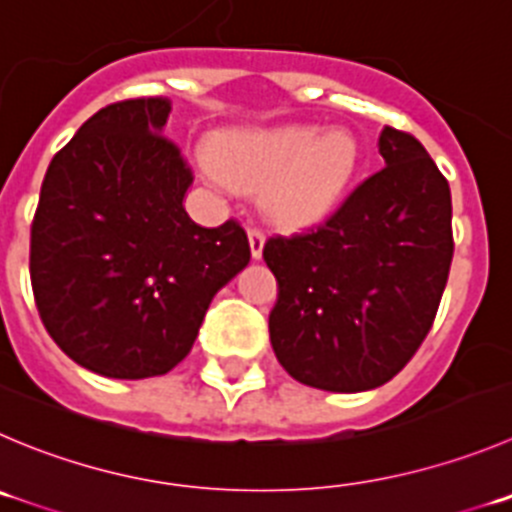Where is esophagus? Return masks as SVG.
Returning a JSON list of instances; mask_svg holds the SVG:
<instances>
[{
  "instance_id": "esophagus-1",
  "label": "esophagus",
  "mask_w": 512,
  "mask_h": 512,
  "mask_svg": "<svg viewBox=\"0 0 512 512\" xmlns=\"http://www.w3.org/2000/svg\"><path fill=\"white\" fill-rule=\"evenodd\" d=\"M248 243H251L253 259H261V253H264V243H266V233L261 231V228L251 226L248 228Z\"/></svg>"
}]
</instances>
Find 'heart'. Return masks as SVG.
Here are the masks:
<instances>
[{
    "mask_svg": "<svg viewBox=\"0 0 512 512\" xmlns=\"http://www.w3.org/2000/svg\"><path fill=\"white\" fill-rule=\"evenodd\" d=\"M203 168L236 188L264 191L266 213L281 226L301 228L347 198L362 170V148L347 128L243 130L223 135Z\"/></svg>",
    "mask_w": 512,
    "mask_h": 512,
    "instance_id": "1",
    "label": "heart"
}]
</instances>
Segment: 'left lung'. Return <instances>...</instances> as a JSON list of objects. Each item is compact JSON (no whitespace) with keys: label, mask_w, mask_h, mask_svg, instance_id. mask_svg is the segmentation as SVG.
<instances>
[{"label":"left lung","mask_w":512,"mask_h":512,"mask_svg":"<svg viewBox=\"0 0 512 512\" xmlns=\"http://www.w3.org/2000/svg\"><path fill=\"white\" fill-rule=\"evenodd\" d=\"M384 168L319 226L274 236L264 261L279 299L271 347L301 384L382 387L425 342L452 264V198L422 143L379 135Z\"/></svg>","instance_id":"8db88e82"}]
</instances>
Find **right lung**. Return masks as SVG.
I'll list each match as a JSON object with an SVG mask.
<instances>
[{"label":"right lung","mask_w":512,"mask_h":512,"mask_svg":"<svg viewBox=\"0 0 512 512\" xmlns=\"http://www.w3.org/2000/svg\"><path fill=\"white\" fill-rule=\"evenodd\" d=\"M168 97L102 107L52 158L32 221L42 324L90 372L145 379L188 357L208 304L251 259L238 221L203 228L193 173L163 135Z\"/></svg>","instance_id":"1"}]
</instances>
